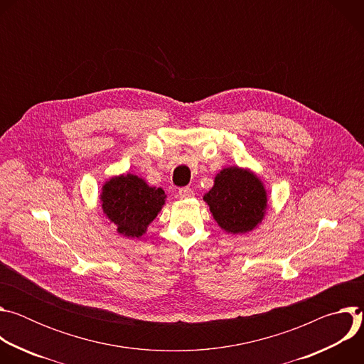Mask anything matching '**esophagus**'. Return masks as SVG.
<instances>
[{"mask_svg":"<svg viewBox=\"0 0 364 364\" xmlns=\"http://www.w3.org/2000/svg\"><path fill=\"white\" fill-rule=\"evenodd\" d=\"M194 196V191L190 187H183L178 190V197L180 198H190Z\"/></svg>","mask_w":364,"mask_h":364,"instance_id":"obj_1","label":"esophagus"}]
</instances>
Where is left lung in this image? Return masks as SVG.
Instances as JSON below:
<instances>
[{"label":"left lung","instance_id":"obj_1","mask_svg":"<svg viewBox=\"0 0 364 364\" xmlns=\"http://www.w3.org/2000/svg\"><path fill=\"white\" fill-rule=\"evenodd\" d=\"M204 201L222 229L230 233H246L262 220L267 193L256 176L233 167L218 174Z\"/></svg>","mask_w":364,"mask_h":364}]
</instances>
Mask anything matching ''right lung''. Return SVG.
<instances>
[{
    "label": "right lung",
    "instance_id": "add662e5",
    "mask_svg": "<svg viewBox=\"0 0 364 364\" xmlns=\"http://www.w3.org/2000/svg\"><path fill=\"white\" fill-rule=\"evenodd\" d=\"M166 201L163 188L149 187L138 176L115 177L103 186L102 209L118 226V232L139 237L157 218Z\"/></svg>",
    "mask_w": 364,
    "mask_h": 364
}]
</instances>
